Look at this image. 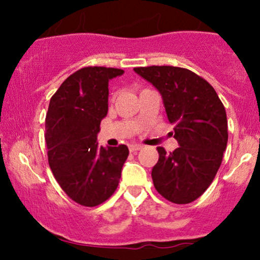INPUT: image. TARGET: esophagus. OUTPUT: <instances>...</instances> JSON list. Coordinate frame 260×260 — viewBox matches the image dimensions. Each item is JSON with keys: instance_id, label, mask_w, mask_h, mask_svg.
<instances>
[{"instance_id": "obj_1", "label": "esophagus", "mask_w": 260, "mask_h": 260, "mask_svg": "<svg viewBox=\"0 0 260 260\" xmlns=\"http://www.w3.org/2000/svg\"><path fill=\"white\" fill-rule=\"evenodd\" d=\"M141 148H142V146L141 145H129L131 152H137V151H140Z\"/></svg>"}]
</instances>
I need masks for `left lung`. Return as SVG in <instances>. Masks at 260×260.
Returning <instances> with one entry per match:
<instances>
[{
    "label": "left lung",
    "mask_w": 260,
    "mask_h": 260,
    "mask_svg": "<svg viewBox=\"0 0 260 260\" xmlns=\"http://www.w3.org/2000/svg\"><path fill=\"white\" fill-rule=\"evenodd\" d=\"M135 72L161 93L174 138L180 147L159 158L152 180L159 195L174 204H190L210 186L228 143L226 112L204 78L177 67H141Z\"/></svg>",
    "instance_id": "1"
}]
</instances>
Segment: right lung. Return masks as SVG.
Instances as JSON below:
<instances>
[{
  "label": "right lung",
  "mask_w": 260,
  "mask_h": 260,
  "mask_svg": "<svg viewBox=\"0 0 260 260\" xmlns=\"http://www.w3.org/2000/svg\"><path fill=\"white\" fill-rule=\"evenodd\" d=\"M122 69L81 68L51 96L45 118L49 166L64 192L79 205H101L114 193L129 151L125 145L98 146L108 113V81Z\"/></svg>",
  "instance_id": "obj_1"
}]
</instances>
